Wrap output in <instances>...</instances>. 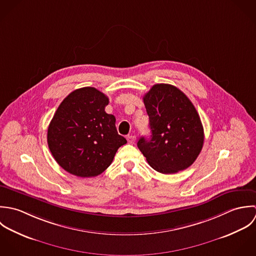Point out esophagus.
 <instances>
[{
    "mask_svg": "<svg viewBox=\"0 0 256 256\" xmlns=\"http://www.w3.org/2000/svg\"><path fill=\"white\" fill-rule=\"evenodd\" d=\"M126 140H128V144H134V142H136V136H128V138H126Z\"/></svg>",
    "mask_w": 256,
    "mask_h": 256,
    "instance_id": "1",
    "label": "esophagus"
}]
</instances>
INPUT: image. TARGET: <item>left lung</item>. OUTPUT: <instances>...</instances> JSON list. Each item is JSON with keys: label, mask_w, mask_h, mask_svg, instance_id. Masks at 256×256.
Here are the masks:
<instances>
[{"label": "left lung", "mask_w": 256, "mask_h": 256, "mask_svg": "<svg viewBox=\"0 0 256 256\" xmlns=\"http://www.w3.org/2000/svg\"><path fill=\"white\" fill-rule=\"evenodd\" d=\"M150 116V138H140L138 146L148 164L162 174L191 166L201 152L204 128L196 108L177 87L155 84L144 96Z\"/></svg>", "instance_id": "left-lung-1"}]
</instances>
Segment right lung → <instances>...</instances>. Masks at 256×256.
<instances>
[{
	"label": "right lung",
	"instance_id": "obj_1",
	"mask_svg": "<svg viewBox=\"0 0 256 256\" xmlns=\"http://www.w3.org/2000/svg\"><path fill=\"white\" fill-rule=\"evenodd\" d=\"M108 98L93 87L71 92L59 104L48 130L56 162L78 177H95L112 162L126 140L118 134L116 118L104 112Z\"/></svg>",
	"mask_w": 256,
	"mask_h": 256
}]
</instances>
